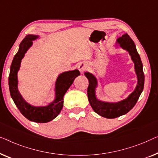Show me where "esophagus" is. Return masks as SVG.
<instances>
[{
    "label": "esophagus",
    "instance_id": "obj_1",
    "mask_svg": "<svg viewBox=\"0 0 158 158\" xmlns=\"http://www.w3.org/2000/svg\"><path fill=\"white\" fill-rule=\"evenodd\" d=\"M87 68V64L85 62H81L78 65V69L79 70L80 72H83Z\"/></svg>",
    "mask_w": 158,
    "mask_h": 158
}]
</instances>
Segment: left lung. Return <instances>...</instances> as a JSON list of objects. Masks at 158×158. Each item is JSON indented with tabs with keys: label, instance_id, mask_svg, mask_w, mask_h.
Listing matches in <instances>:
<instances>
[{
	"label": "left lung",
	"instance_id": "1",
	"mask_svg": "<svg viewBox=\"0 0 158 158\" xmlns=\"http://www.w3.org/2000/svg\"><path fill=\"white\" fill-rule=\"evenodd\" d=\"M115 46L127 52L134 63V69L137 76V85L134 91L130 93L125 99L117 102L102 101L97 97V89L99 86L98 79L92 73L86 72L84 75L89 80L87 95L89 102L93 110L97 114L107 119H114L130 112L134 107L143 92L145 83L143 63L137 52L136 46L127 33L118 38L115 42Z\"/></svg>",
	"mask_w": 158,
	"mask_h": 158
}]
</instances>
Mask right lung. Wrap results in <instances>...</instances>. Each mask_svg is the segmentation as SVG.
<instances>
[{
	"label": "right lung",
	"mask_w": 158,
	"mask_h": 158,
	"mask_svg": "<svg viewBox=\"0 0 158 158\" xmlns=\"http://www.w3.org/2000/svg\"><path fill=\"white\" fill-rule=\"evenodd\" d=\"M41 38L39 35L28 34L19 45L16 54L13 57L8 77L10 94L21 114L28 120L38 123H46L53 120L60 114L64 105V96L74 79L80 75L77 69L62 72L58 75L54 84V99L45 106H35L26 102L19 92L18 72L22 59L33 45V41Z\"/></svg>",
	"instance_id": "right-lung-1"
}]
</instances>
